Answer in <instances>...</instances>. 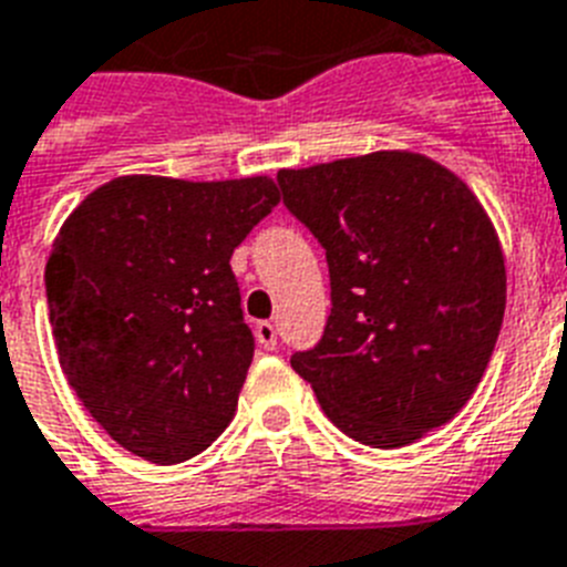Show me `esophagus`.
Listing matches in <instances>:
<instances>
[{
	"mask_svg": "<svg viewBox=\"0 0 567 567\" xmlns=\"http://www.w3.org/2000/svg\"><path fill=\"white\" fill-rule=\"evenodd\" d=\"M255 339L260 341V348L266 350L278 348V330H275V324H269V321H260V324L255 327Z\"/></svg>",
	"mask_w": 567,
	"mask_h": 567,
	"instance_id": "1",
	"label": "esophagus"
}]
</instances>
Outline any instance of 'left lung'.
<instances>
[{"label": "left lung", "mask_w": 567, "mask_h": 567, "mask_svg": "<svg viewBox=\"0 0 567 567\" xmlns=\"http://www.w3.org/2000/svg\"><path fill=\"white\" fill-rule=\"evenodd\" d=\"M330 266L324 336L292 368L341 432L400 449L475 394L507 303L493 219L466 182L414 150L278 173Z\"/></svg>", "instance_id": "8db88e82"}]
</instances>
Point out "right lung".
I'll return each instance as SVG.
<instances>
[{"mask_svg": "<svg viewBox=\"0 0 567 567\" xmlns=\"http://www.w3.org/2000/svg\"><path fill=\"white\" fill-rule=\"evenodd\" d=\"M278 203L272 176L133 173L60 226L45 264L60 368L126 452L182 463L231 423L255 339L228 260Z\"/></svg>", "mask_w": 567, "mask_h": 567, "instance_id": "right-lung-1", "label": "right lung"}]
</instances>
